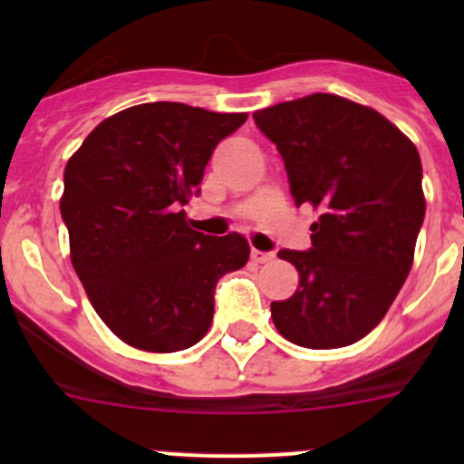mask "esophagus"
<instances>
[{"mask_svg":"<svg viewBox=\"0 0 464 464\" xmlns=\"http://www.w3.org/2000/svg\"><path fill=\"white\" fill-rule=\"evenodd\" d=\"M276 258V254L274 251H258V249H251V260L254 262H271Z\"/></svg>","mask_w":464,"mask_h":464,"instance_id":"obj_1","label":"esophagus"}]
</instances>
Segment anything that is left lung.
<instances>
[{
	"instance_id": "8db88e82",
	"label": "left lung",
	"mask_w": 464,
	"mask_h": 464,
	"mask_svg": "<svg viewBox=\"0 0 464 464\" xmlns=\"http://www.w3.org/2000/svg\"><path fill=\"white\" fill-rule=\"evenodd\" d=\"M276 143L296 206L321 210L307 251L278 256L298 269V289L271 303L292 343L343 348L363 339L400 294L424 222L418 148L371 107L312 93L254 114Z\"/></svg>"
}]
</instances>
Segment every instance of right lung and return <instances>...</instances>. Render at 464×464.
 Instances as JSON below:
<instances>
[{
    "instance_id": "obj_1",
    "label": "right lung",
    "mask_w": 464,
    "mask_h": 464,
    "mask_svg": "<svg viewBox=\"0 0 464 464\" xmlns=\"http://www.w3.org/2000/svg\"><path fill=\"white\" fill-rule=\"evenodd\" d=\"M245 121L143 102L102 121L69 159L60 213L73 269L125 343L148 353L198 343L213 321L218 280L249 260L240 233L204 236L184 213L215 145Z\"/></svg>"
}]
</instances>
